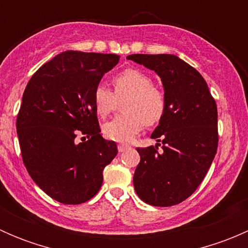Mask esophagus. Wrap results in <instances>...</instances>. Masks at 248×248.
<instances>
[{
	"label": "esophagus",
	"mask_w": 248,
	"mask_h": 248,
	"mask_svg": "<svg viewBox=\"0 0 248 248\" xmlns=\"http://www.w3.org/2000/svg\"><path fill=\"white\" fill-rule=\"evenodd\" d=\"M128 145H126V144H119L117 145V150H119V152H124V151H126L127 149H128Z\"/></svg>",
	"instance_id": "obj_1"
}]
</instances>
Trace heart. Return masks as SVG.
I'll return each mask as SVG.
<instances>
[{
	"instance_id": "1",
	"label": "heart",
	"mask_w": 248,
	"mask_h": 248,
	"mask_svg": "<svg viewBox=\"0 0 248 248\" xmlns=\"http://www.w3.org/2000/svg\"><path fill=\"white\" fill-rule=\"evenodd\" d=\"M151 78L136 68L122 71L112 78L114 91L98 85L93 92V104L101 117H107L121 101V112L103 124V133L115 141H129L144 128L155 126L166 111V98L161 90L151 84Z\"/></svg>"
}]
</instances>
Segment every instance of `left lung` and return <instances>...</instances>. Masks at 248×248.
Segmentation results:
<instances>
[{
  "label": "left lung",
  "mask_w": 248,
  "mask_h": 248,
  "mask_svg": "<svg viewBox=\"0 0 248 248\" xmlns=\"http://www.w3.org/2000/svg\"><path fill=\"white\" fill-rule=\"evenodd\" d=\"M127 59L158 74L166 98V111L151 134L156 146L137 149L134 189L146 204L176 205L198 188L215 158L216 102L201 73L175 55L134 54Z\"/></svg>",
  "instance_id": "left-lung-1"
}]
</instances>
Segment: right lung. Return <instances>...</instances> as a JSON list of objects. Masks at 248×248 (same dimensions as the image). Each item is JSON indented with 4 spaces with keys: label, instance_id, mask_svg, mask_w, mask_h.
Masks as SVG:
<instances>
[{
    "label": "right lung",
    "instance_id": "right-lung-1",
    "mask_svg": "<svg viewBox=\"0 0 248 248\" xmlns=\"http://www.w3.org/2000/svg\"><path fill=\"white\" fill-rule=\"evenodd\" d=\"M119 60L63 51L32 76L22 94L16 119L22 161L39 188L62 204L96 196L104 168L117 154L116 144L101 134L93 92Z\"/></svg>",
    "mask_w": 248,
    "mask_h": 248
}]
</instances>
